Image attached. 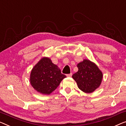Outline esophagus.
Segmentation results:
<instances>
[{"label":"esophagus","mask_w":126,"mask_h":126,"mask_svg":"<svg viewBox=\"0 0 126 126\" xmlns=\"http://www.w3.org/2000/svg\"><path fill=\"white\" fill-rule=\"evenodd\" d=\"M72 73H71V74H67L66 76L67 77H71V76H72Z\"/></svg>","instance_id":"34e87169"}]
</instances>
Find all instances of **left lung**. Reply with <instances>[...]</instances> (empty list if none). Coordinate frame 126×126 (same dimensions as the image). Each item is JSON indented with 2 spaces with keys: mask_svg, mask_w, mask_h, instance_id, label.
<instances>
[{
  "mask_svg": "<svg viewBox=\"0 0 126 126\" xmlns=\"http://www.w3.org/2000/svg\"><path fill=\"white\" fill-rule=\"evenodd\" d=\"M78 71L72 75L78 87L85 93H92L99 87L102 81V74L94 63L84 60L78 65Z\"/></svg>",
  "mask_w": 126,
  "mask_h": 126,
  "instance_id": "obj_1",
  "label": "left lung"
}]
</instances>
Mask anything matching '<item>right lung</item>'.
I'll list each match as a JSON object with an SVG mask.
<instances>
[{
    "mask_svg": "<svg viewBox=\"0 0 126 126\" xmlns=\"http://www.w3.org/2000/svg\"><path fill=\"white\" fill-rule=\"evenodd\" d=\"M65 75L49 58H44L32 69L31 84L34 89L44 94H49L57 89Z\"/></svg>",
    "mask_w": 126,
    "mask_h": 126,
    "instance_id": "obj_1",
    "label": "right lung"
}]
</instances>
